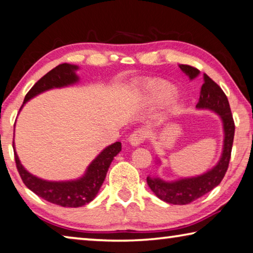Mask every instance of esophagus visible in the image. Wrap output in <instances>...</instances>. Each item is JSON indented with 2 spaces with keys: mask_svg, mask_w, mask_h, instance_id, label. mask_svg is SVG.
I'll list each match as a JSON object with an SVG mask.
<instances>
[{
  "mask_svg": "<svg viewBox=\"0 0 253 253\" xmlns=\"http://www.w3.org/2000/svg\"><path fill=\"white\" fill-rule=\"evenodd\" d=\"M148 136V131L144 128H138L132 131V134L129 136V143L132 145V146H138L139 144L144 143V140L147 138Z\"/></svg>",
  "mask_w": 253,
  "mask_h": 253,
  "instance_id": "1",
  "label": "esophagus"
}]
</instances>
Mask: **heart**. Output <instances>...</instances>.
<instances>
[{
  "mask_svg": "<svg viewBox=\"0 0 253 253\" xmlns=\"http://www.w3.org/2000/svg\"><path fill=\"white\" fill-rule=\"evenodd\" d=\"M149 91L154 99L157 101H165L172 97L174 89L170 84L163 83V81H157L149 84Z\"/></svg>",
  "mask_w": 253,
  "mask_h": 253,
  "instance_id": "heart-1",
  "label": "heart"
}]
</instances>
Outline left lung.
I'll return each mask as SVG.
<instances>
[{"label": "left lung", "mask_w": 253, "mask_h": 253, "mask_svg": "<svg viewBox=\"0 0 253 253\" xmlns=\"http://www.w3.org/2000/svg\"><path fill=\"white\" fill-rule=\"evenodd\" d=\"M179 68L191 79H194L200 74V70L192 66L182 65L179 66ZM196 107L211 109L221 116L222 121H223L225 135L223 154H222L221 160L215 168L198 177L183 178L173 183L163 182L156 177H147L148 186L151 187V190L155 193L157 198L170 204H188L209 193L210 191H212L214 187L221 183L229 168L235 129L232 113H231L228 97L225 96L223 90L219 84L214 83L205 74L204 84L201 88L200 99Z\"/></svg>", "instance_id": "8db88e82"}]
</instances>
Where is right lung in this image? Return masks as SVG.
<instances>
[{
  "label": "right lung",
  "instance_id": "1",
  "mask_svg": "<svg viewBox=\"0 0 253 253\" xmlns=\"http://www.w3.org/2000/svg\"><path fill=\"white\" fill-rule=\"evenodd\" d=\"M77 69L78 67L68 65V63L57 66L37 81L36 84L25 95L23 104L32 97L37 96L38 93L48 90V89L63 87V85L76 83L78 80V77L75 74V70ZM121 149L122 144L119 142L105 148L99 154V156L89 165L84 176L71 182H48L38 178L24 169L16 153H14V158L21 178L25 186L30 188L33 193L50 203L61 205L63 208H79L95 199L105 181L111 161L121 152Z\"/></svg>",
  "mask_w": 253,
  "mask_h": 253
}]
</instances>
